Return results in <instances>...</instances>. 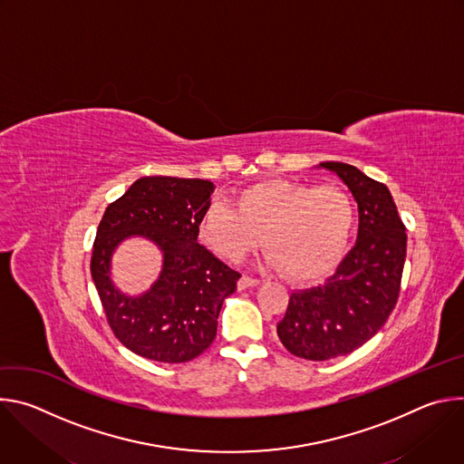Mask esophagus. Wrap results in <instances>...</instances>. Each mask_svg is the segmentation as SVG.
<instances>
[{
  "mask_svg": "<svg viewBox=\"0 0 464 464\" xmlns=\"http://www.w3.org/2000/svg\"><path fill=\"white\" fill-rule=\"evenodd\" d=\"M258 285H260V281H258V279H253V277H249V276H242V277L238 279V283H237L238 290H247V288H253V286H258Z\"/></svg>",
  "mask_w": 464,
  "mask_h": 464,
  "instance_id": "esophagus-1",
  "label": "esophagus"
}]
</instances>
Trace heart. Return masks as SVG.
I'll return each mask as SVG.
<instances>
[{
	"mask_svg": "<svg viewBox=\"0 0 464 464\" xmlns=\"http://www.w3.org/2000/svg\"><path fill=\"white\" fill-rule=\"evenodd\" d=\"M353 222V204L340 187L270 178L242 188L237 208L213 200L202 215L200 238L233 262L262 238L270 268L292 281H314L342 258Z\"/></svg>",
	"mask_w": 464,
	"mask_h": 464,
	"instance_id": "obj_1",
	"label": "heart"
}]
</instances>
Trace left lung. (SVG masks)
Wrapping results in <instances>:
<instances>
[{"instance_id":"8db88e82","label":"left lung","mask_w":464,"mask_h":464,"mask_svg":"<svg viewBox=\"0 0 464 464\" xmlns=\"http://www.w3.org/2000/svg\"><path fill=\"white\" fill-rule=\"evenodd\" d=\"M358 204V237L323 285L290 295L277 324L283 345L299 358L324 362L369 342L387 321L401 294L408 235L389 188L360 169L324 161Z\"/></svg>"}]
</instances>
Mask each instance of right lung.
Instances as JSON below:
<instances>
[{
	"label": "right lung",
	"instance_id": "1",
	"mask_svg": "<svg viewBox=\"0 0 464 464\" xmlns=\"http://www.w3.org/2000/svg\"><path fill=\"white\" fill-rule=\"evenodd\" d=\"M213 190L209 179L145 176L106 208L99 224L92 277L115 338L143 358L183 363L200 356L217 336L224 299L237 290L240 274L198 244ZM130 236H143L164 253L159 281L141 296H126L111 281V256Z\"/></svg>",
	"mask_w": 464,
	"mask_h": 464
}]
</instances>
